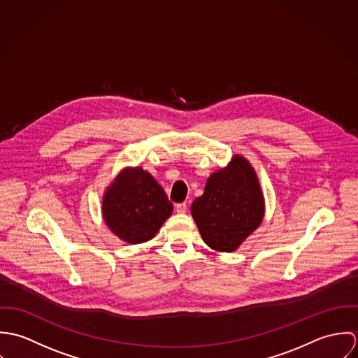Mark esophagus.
<instances>
[{
	"instance_id": "obj_1",
	"label": "esophagus",
	"mask_w": 358,
	"mask_h": 358,
	"mask_svg": "<svg viewBox=\"0 0 358 358\" xmlns=\"http://www.w3.org/2000/svg\"><path fill=\"white\" fill-rule=\"evenodd\" d=\"M175 209L178 213H185L187 210V204L186 203H180V204L175 205Z\"/></svg>"
}]
</instances>
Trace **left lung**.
<instances>
[{
    "label": "left lung",
    "instance_id": "obj_1",
    "mask_svg": "<svg viewBox=\"0 0 358 358\" xmlns=\"http://www.w3.org/2000/svg\"><path fill=\"white\" fill-rule=\"evenodd\" d=\"M192 215L205 244L233 252L255 231L264 216V199L255 169L241 155L213 172L204 194L192 204Z\"/></svg>",
    "mask_w": 358,
    "mask_h": 358
}]
</instances>
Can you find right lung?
I'll use <instances>...</instances> for the list:
<instances>
[{"mask_svg":"<svg viewBox=\"0 0 358 358\" xmlns=\"http://www.w3.org/2000/svg\"><path fill=\"white\" fill-rule=\"evenodd\" d=\"M172 210L164 189L141 166L122 169L103 196L106 224L128 244L152 240Z\"/></svg>","mask_w":358,"mask_h":358,"instance_id":"add662e5","label":"right lung"}]
</instances>
